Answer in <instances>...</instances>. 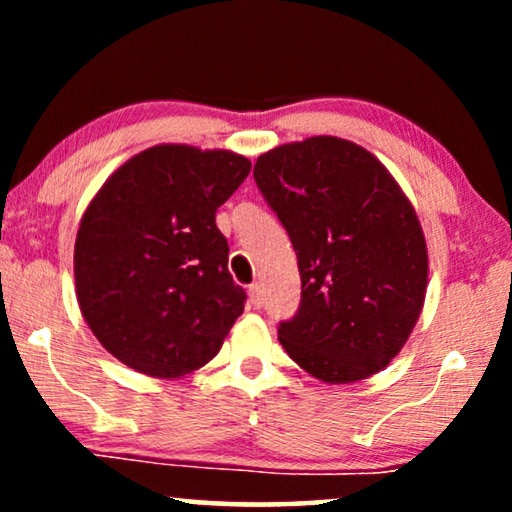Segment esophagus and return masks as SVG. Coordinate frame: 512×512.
<instances>
[{
  "instance_id": "esophagus-1",
  "label": "esophagus",
  "mask_w": 512,
  "mask_h": 512,
  "mask_svg": "<svg viewBox=\"0 0 512 512\" xmlns=\"http://www.w3.org/2000/svg\"><path fill=\"white\" fill-rule=\"evenodd\" d=\"M249 303H251V307H256V310L263 305V286L261 284L249 286Z\"/></svg>"
}]
</instances>
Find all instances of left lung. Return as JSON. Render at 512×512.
I'll return each instance as SVG.
<instances>
[{"mask_svg": "<svg viewBox=\"0 0 512 512\" xmlns=\"http://www.w3.org/2000/svg\"><path fill=\"white\" fill-rule=\"evenodd\" d=\"M254 179L298 256L286 354L328 384L366 380L401 352L424 307L429 254L415 207L363 146L319 135L258 156Z\"/></svg>", "mask_w": 512, "mask_h": 512, "instance_id": "obj_1", "label": "left lung"}]
</instances>
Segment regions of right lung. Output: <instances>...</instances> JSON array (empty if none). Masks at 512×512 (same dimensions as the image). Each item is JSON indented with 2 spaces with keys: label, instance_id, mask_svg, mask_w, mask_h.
Returning <instances> with one entry per match:
<instances>
[{
  "label": "right lung",
  "instance_id": "right-lung-1",
  "mask_svg": "<svg viewBox=\"0 0 512 512\" xmlns=\"http://www.w3.org/2000/svg\"><path fill=\"white\" fill-rule=\"evenodd\" d=\"M251 163L226 149L151 146L104 181L74 244L76 300L111 356L158 380L219 354L244 310L216 209Z\"/></svg>",
  "mask_w": 512,
  "mask_h": 512
}]
</instances>
